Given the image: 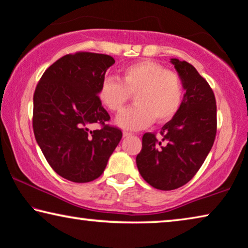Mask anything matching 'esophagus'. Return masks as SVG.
<instances>
[{"instance_id":"esophagus-1","label":"esophagus","mask_w":248,"mask_h":248,"mask_svg":"<svg viewBox=\"0 0 248 248\" xmlns=\"http://www.w3.org/2000/svg\"><path fill=\"white\" fill-rule=\"evenodd\" d=\"M123 136H124V138H128V137L132 136V134H131V132H128V131H124Z\"/></svg>"}]
</instances>
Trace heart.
<instances>
[{"label":"heart","instance_id":"heart-1","mask_svg":"<svg viewBox=\"0 0 248 248\" xmlns=\"http://www.w3.org/2000/svg\"><path fill=\"white\" fill-rule=\"evenodd\" d=\"M131 95L136 105L118 116L116 124L127 130H139L171 120L182 106L184 84L180 77L164 65L141 61L123 70L121 81L105 78L98 89L99 100L112 112L124 108Z\"/></svg>","mask_w":248,"mask_h":248}]
</instances>
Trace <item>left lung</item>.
<instances>
[{
	"label": "left lung",
	"mask_w": 248,
	"mask_h": 248,
	"mask_svg": "<svg viewBox=\"0 0 248 248\" xmlns=\"http://www.w3.org/2000/svg\"><path fill=\"white\" fill-rule=\"evenodd\" d=\"M184 84V99L176 116L155 134L142 137L137 167L156 189L172 190L187 184L204 164L216 136V100L212 88L186 61L170 59Z\"/></svg>",
	"instance_id": "obj_1"
}]
</instances>
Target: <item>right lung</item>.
<instances>
[{
  "label": "right lung",
  "instance_id": "obj_1",
  "mask_svg": "<svg viewBox=\"0 0 248 248\" xmlns=\"http://www.w3.org/2000/svg\"><path fill=\"white\" fill-rule=\"evenodd\" d=\"M114 63L107 54H66L46 70L33 95V131L53 170L73 183H89L105 170L123 138L106 124L110 116L98 98L106 71ZM100 123V131L88 125Z\"/></svg>",
  "mask_w": 248,
  "mask_h": 248
}]
</instances>
